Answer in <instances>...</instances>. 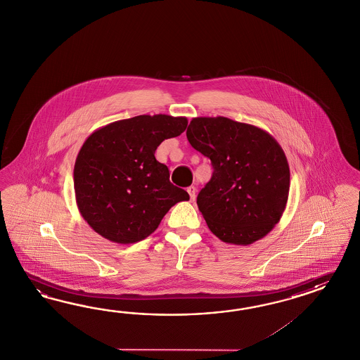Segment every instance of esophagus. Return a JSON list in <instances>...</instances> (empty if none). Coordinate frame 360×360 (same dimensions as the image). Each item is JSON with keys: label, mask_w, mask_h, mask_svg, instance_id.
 Listing matches in <instances>:
<instances>
[{"label": "esophagus", "mask_w": 360, "mask_h": 360, "mask_svg": "<svg viewBox=\"0 0 360 360\" xmlns=\"http://www.w3.org/2000/svg\"><path fill=\"white\" fill-rule=\"evenodd\" d=\"M187 193H188V195H190V199H191V202H195V199H196V187H193V186L187 187Z\"/></svg>", "instance_id": "obj_1"}]
</instances>
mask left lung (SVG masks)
<instances>
[{"label": "left lung", "instance_id": "left-lung-1", "mask_svg": "<svg viewBox=\"0 0 360 360\" xmlns=\"http://www.w3.org/2000/svg\"><path fill=\"white\" fill-rule=\"evenodd\" d=\"M186 135L213 167L196 200L212 233L225 243L247 245L272 231L290 188L289 162L278 141L226 117L193 118Z\"/></svg>", "mask_w": 360, "mask_h": 360}]
</instances>
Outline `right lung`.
I'll use <instances>...</instances> for the list:
<instances>
[{"label":"right lung","instance_id":"obj_1","mask_svg":"<svg viewBox=\"0 0 360 360\" xmlns=\"http://www.w3.org/2000/svg\"><path fill=\"white\" fill-rule=\"evenodd\" d=\"M187 127L186 117L136 115L109 123L83 143L74 167V190L82 217L108 240L130 245L158 228L176 202L188 200L169 181L155 152Z\"/></svg>","mask_w":360,"mask_h":360}]
</instances>
